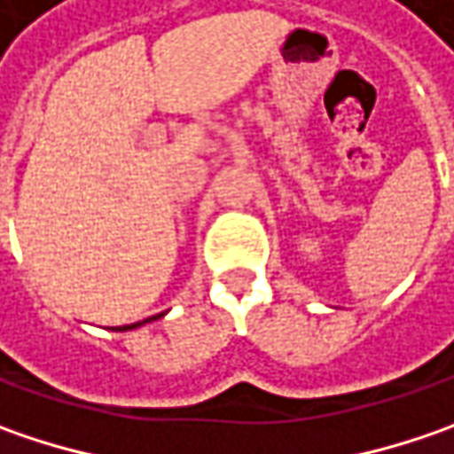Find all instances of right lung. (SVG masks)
<instances>
[{"mask_svg": "<svg viewBox=\"0 0 454 454\" xmlns=\"http://www.w3.org/2000/svg\"><path fill=\"white\" fill-rule=\"evenodd\" d=\"M166 313H159V316H151V318H146V321H138V323H131V325H114L111 331H115V333H126V331H133V328H141V325H146V323L156 321V318H164Z\"/></svg>", "mask_w": 454, "mask_h": 454, "instance_id": "right-lung-1", "label": "right lung"}]
</instances>
